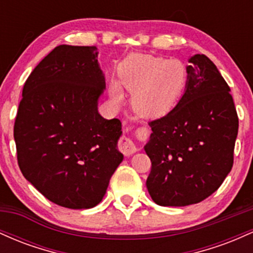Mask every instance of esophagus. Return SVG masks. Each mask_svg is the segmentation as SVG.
Wrapping results in <instances>:
<instances>
[{
    "mask_svg": "<svg viewBox=\"0 0 253 253\" xmlns=\"http://www.w3.org/2000/svg\"><path fill=\"white\" fill-rule=\"evenodd\" d=\"M119 149H120V151L125 156L128 157V156H132L133 153H135L136 150H138V147H136V145L133 143L132 139L127 138V136H124V138H121L120 143H119Z\"/></svg>",
    "mask_w": 253,
    "mask_h": 253,
    "instance_id": "obj_1",
    "label": "esophagus"
}]
</instances>
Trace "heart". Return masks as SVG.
Instances as JSON below:
<instances>
[{
  "label": "heart",
  "mask_w": 253,
  "mask_h": 253,
  "mask_svg": "<svg viewBox=\"0 0 253 253\" xmlns=\"http://www.w3.org/2000/svg\"><path fill=\"white\" fill-rule=\"evenodd\" d=\"M119 83L132 95V106L145 118L169 113L181 97L187 72L181 63L150 54H132L119 68ZM115 102L123 100L117 83L109 89Z\"/></svg>",
  "instance_id": "obj_1"
}]
</instances>
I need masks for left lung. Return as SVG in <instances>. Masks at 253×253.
<instances>
[{"label":"left lung","mask_w":253,"mask_h":253,"mask_svg":"<svg viewBox=\"0 0 253 253\" xmlns=\"http://www.w3.org/2000/svg\"><path fill=\"white\" fill-rule=\"evenodd\" d=\"M184 94L167 115L149 123L144 146L146 187L157 205L199 203L222 184L233 167L238 115L228 84L205 54L189 58Z\"/></svg>","instance_id":"left-lung-1"}]
</instances>
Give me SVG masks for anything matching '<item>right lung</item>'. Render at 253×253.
Masks as SVG:
<instances>
[{"mask_svg":"<svg viewBox=\"0 0 253 253\" xmlns=\"http://www.w3.org/2000/svg\"><path fill=\"white\" fill-rule=\"evenodd\" d=\"M97 56L95 46L52 50L26 81L14 125L22 175L46 199L71 210L102 201L124 159L120 120L98 113L106 82Z\"/></svg>","mask_w":253,"mask_h":253,"instance_id":"1","label":"right lung"}]
</instances>
